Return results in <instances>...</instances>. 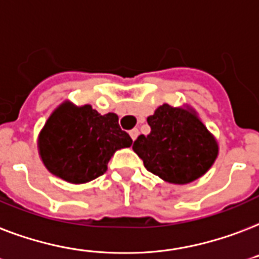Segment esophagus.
<instances>
[{
  "instance_id": "obj_1",
  "label": "esophagus",
  "mask_w": 259,
  "mask_h": 259,
  "mask_svg": "<svg viewBox=\"0 0 259 259\" xmlns=\"http://www.w3.org/2000/svg\"><path fill=\"white\" fill-rule=\"evenodd\" d=\"M129 134H130V137H132V140H133V141H136L138 137V134H140V132H138V129H133V130H130Z\"/></svg>"
}]
</instances>
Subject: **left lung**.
<instances>
[{
  "label": "left lung",
  "instance_id": "obj_1",
  "mask_svg": "<svg viewBox=\"0 0 259 259\" xmlns=\"http://www.w3.org/2000/svg\"><path fill=\"white\" fill-rule=\"evenodd\" d=\"M151 133L134 141L133 151L149 172L168 183L187 185L208 172L219 156V143L189 104L164 103L147 118Z\"/></svg>",
  "mask_w": 259,
  "mask_h": 259
}]
</instances>
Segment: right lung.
<instances>
[{
    "label": "right lung",
    "mask_w": 259,
    "mask_h": 259,
    "mask_svg": "<svg viewBox=\"0 0 259 259\" xmlns=\"http://www.w3.org/2000/svg\"><path fill=\"white\" fill-rule=\"evenodd\" d=\"M132 144L116 114L100 115L91 104L76 106L70 100L51 112L37 136V152L45 167L73 185L103 175L114 153Z\"/></svg>",
    "instance_id": "add662e5"
}]
</instances>
